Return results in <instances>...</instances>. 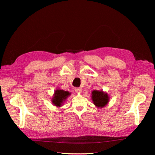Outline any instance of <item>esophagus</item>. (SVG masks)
Here are the masks:
<instances>
[{
	"label": "esophagus",
	"instance_id": "obj_1",
	"mask_svg": "<svg viewBox=\"0 0 155 155\" xmlns=\"http://www.w3.org/2000/svg\"><path fill=\"white\" fill-rule=\"evenodd\" d=\"M75 91H76V93H78V94H81L82 92L81 89L80 88H75Z\"/></svg>",
	"mask_w": 155,
	"mask_h": 155
}]
</instances>
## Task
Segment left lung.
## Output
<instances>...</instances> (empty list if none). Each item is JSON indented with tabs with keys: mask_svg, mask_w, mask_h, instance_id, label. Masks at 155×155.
I'll use <instances>...</instances> for the list:
<instances>
[{
	"mask_svg": "<svg viewBox=\"0 0 155 155\" xmlns=\"http://www.w3.org/2000/svg\"><path fill=\"white\" fill-rule=\"evenodd\" d=\"M92 101L93 104L97 108L105 107L109 102L110 96L103 91H93L91 94Z\"/></svg>",
	"mask_w": 155,
	"mask_h": 155,
	"instance_id": "1",
	"label": "left lung"
}]
</instances>
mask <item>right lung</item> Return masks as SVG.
Here are the masks:
<instances>
[{
	"label": "right lung",
	"instance_id": "1",
	"mask_svg": "<svg viewBox=\"0 0 155 155\" xmlns=\"http://www.w3.org/2000/svg\"><path fill=\"white\" fill-rule=\"evenodd\" d=\"M70 94H71V93L68 91H64L60 88H57L54 92L51 101L54 106L61 107L64 105V103L67 101V98L70 96Z\"/></svg>",
	"mask_w": 155,
	"mask_h": 155
}]
</instances>
